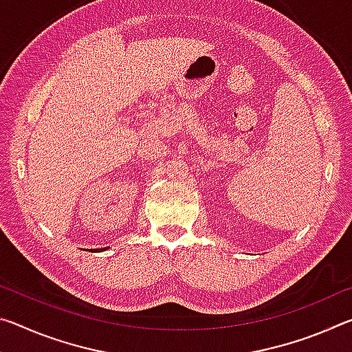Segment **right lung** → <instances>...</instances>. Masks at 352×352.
I'll return each mask as SVG.
<instances>
[{
    "label": "right lung",
    "instance_id": "add662e5",
    "mask_svg": "<svg viewBox=\"0 0 352 352\" xmlns=\"http://www.w3.org/2000/svg\"><path fill=\"white\" fill-rule=\"evenodd\" d=\"M100 250H102V252H104V250H109V247H105V248H100ZM91 252H93V250H91ZM96 252H98V250H96Z\"/></svg>",
    "mask_w": 352,
    "mask_h": 352
}]
</instances>
